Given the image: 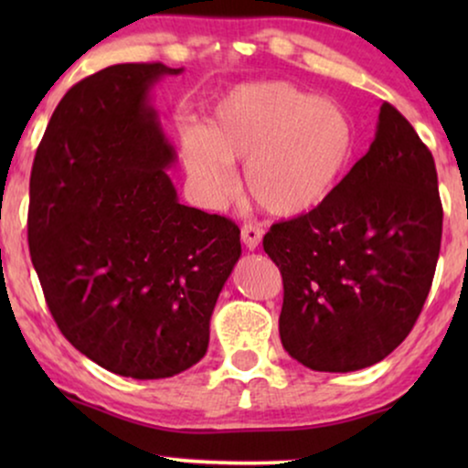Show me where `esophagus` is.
Listing matches in <instances>:
<instances>
[{
    "label": "esophagus",
    "instance_id": "1",
    "mask_svg": "<svg viewBox=\"0 0 468 468\" xmlns=\"http://www.w3.org/2000/svg\"><path fill=\"white\" fill-rule=\"evenodd\" d=\"M240 239L245 242L247 249H258L260 242H261V229L255 226V223H245V226L240 228Z\"/></svg>",
    "mask_w": 468,
    "mask_h": 468
}]
</instances>
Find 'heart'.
Here are the masks:
<instances>
[{"mask_svg": "<svg viewBox=\"0 0 468 468\" xmlns=\"http://www.w3.org/2000/svg\"><path fill=\"white\" fill-rule=\"evenodd\" d=\"M354 151V121L341 106L274 80L226 95L208 132L185 143V165L221 207L236 189L234 162H245L249 196L274 217H300L328 200Z\"/></svg>", "mask_w": 468, "mask_h": 468, "instance_id": "heart-1", "label": "heart"}]
</instances>
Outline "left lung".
Segmentation results:
<instances>
[{"instance_id":"8db88e82","label":"left lung","mask_w":468,"mask_h":468,"mask_svg":"<svg viewBox=\"0 0 468 468\" xmlns=\"http://www.w3.org/2000/svg\"><path fill=\"white\" fill-rule=\"evenodd\" d=\"M441 232L432 153L383 101L373 144L328 200L264 236L283 277L287 354L322 373L360 370L392 354L431 292Z\"/></svg>"}]
</instances>
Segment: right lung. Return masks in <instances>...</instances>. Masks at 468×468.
I'll list each match as a JSON object with an SVG mask.
<instances>
[{"mask_svg":"<svg viewBox=\"0 0 468 468\" xmlns=\"http://www.w3.org/2000/svg\"><path fill=\"white\" fill-rule=\"evenodd\" d=\"M181 68L119 63L69 89L29 178L27 240L61 335L133 379L200 362L210 315L240 258L232 219L178 202L175 149L149 91Z\"/></svg>","mask_w":468,"mask_h":468,"instance_id":"1","label":"right lung"}]
</instances>
